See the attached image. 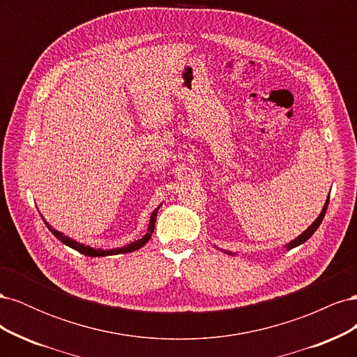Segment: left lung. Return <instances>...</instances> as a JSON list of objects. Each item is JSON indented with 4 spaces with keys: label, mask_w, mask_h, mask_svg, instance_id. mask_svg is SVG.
<instances>
[{
    "label": "left lung",
    "mask_w": 357,
    "mask_h": 357,
    "mask_svg": "<svg viewBox=\"0 0 357 357\" xmlns=\"http://www.w3.org/2000/svg\"><path fill=\"white\" fill-rule=\"evenodd\" d=\"M328 204H329V198H328V201H326V204H325V207H323V210H321L320 215H319V218L316 219V222L312 223V225L310 226V228H308V229H307L304 234H301V235L298 236V238H295L294 241H291V243H289V244H287V248H289V250H290V248H294V247H296V245L302 244V243H305V241L310 238V236H311L312 234H314V232L317 231V228H319V226H320V223H321L323 218H325V214H326V210H328Z\"/></svg>",
    "instance_id": "8db88e82"
}]
</instances>
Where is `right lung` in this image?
<instances>
[{
	"label": "right lung",
	"instance_id": "1",
	"mask_svg": "<svg viewBox=\"0 0 357 357\" xmlns=\"http://www.w3.org/2000/svg\"><path fill=\"white\" fill-rule=\"evenodd\" d=\"M156 214H158V208L152 213V215H150V223H149V228H147V234L143 236L142 240H137V241H134V243H131V244H128V245H125V247H121V248H113V250H101V248H92V247H89V245L80 244V243H77V241H74V240L68 238V236L63 235L62 232H58L56 229H52L46 222H45V223L47 225V228L52 231V234L55 235L61 243L70 245L71 248H74V250H77L79 253H83V255L91 256V257H96V256H107V255H119V253L135 252V250H138L139 247H143V245L150 240V236H152V234H153L155 222H156Z\"/></svg>",
	"mask_w": 357,
	"mask_h": 357
}]
</instances>
